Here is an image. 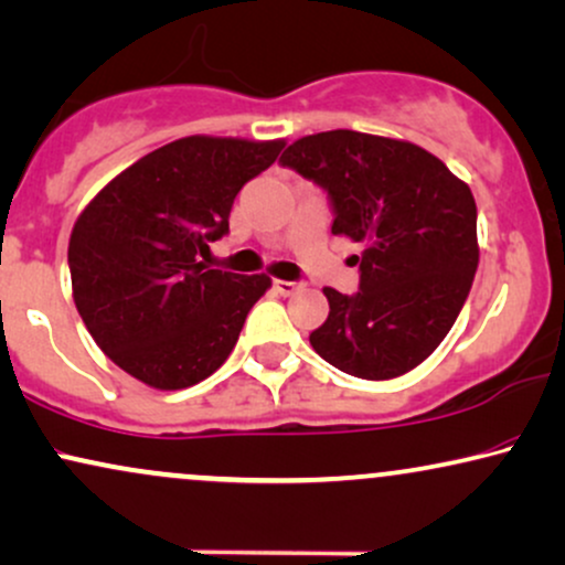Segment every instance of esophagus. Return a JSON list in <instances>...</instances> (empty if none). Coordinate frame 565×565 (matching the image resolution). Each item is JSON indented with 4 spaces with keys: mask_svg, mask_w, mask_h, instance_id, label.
<instances>
[{
    "mask_svg": "<svg viewBox=\"0 0 565 565\" xmlns=\"http://www.w3.org/2000/svg\"><path fill=\"white\" fill-rule=\"evenodd\" d=\"M302 287H305V284H299V281H284V278H274V289L284 297L295 295V291H299Z\"/></svg>",
    "mask_w": 565,
    "mask_h": 565,
    "instance_id": "34e87169",
    "label": "esophagus"
}]
</instances>
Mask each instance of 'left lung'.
I'll return each mask as SVG.
<instances>
[{"instance_id":"8db88e82","label":"left lung","mask_w":565,"mask_h":565,"mask_svg":"<svg viewBox=\"0 0 565 565\" xmlns=\"http://www.w3.org/2000/svg\"><path fill=\"white\" fill-rule=\"evenodd\" d=\"M284 167L328 190L331 232L365 249L360 291L331 287L326 323L310 333L316 352L341 373L391 381L430 356L472 289L480 245L467 182L409 140L354 130L307 135Z\"/></svg>"}]
</instances>
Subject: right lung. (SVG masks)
I'll list each match as a JSON object with an SVG mask.
<instances>
[{
  "instance_id": "right-lung-1",
  "label": "right lung",
  "mask_w": 565,
  "mask_h": 565,
  "mask_svg": "<svg viewBox=\"0 0 565 565\" xmlns=\"http://www.w3.org/2000/svg\"><path fill=\"white\" fill-rule=\"evenodd\" d=\"M284 140L190 135L156 148L85 205L70 234L73 299L114 365L159 391L205 381L270 289L266 274L203 266L245 182Z\"/></svg>"
}]
</instances>
